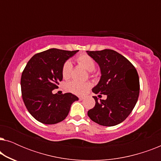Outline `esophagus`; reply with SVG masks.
<instances>
[{
	"instance_id": "obj_1",
	"label": "esophagus",
	"mask_w": 161,
	"mask_h": 161,
	"mask_svg": "<svg viewBox=\"0 0 161 161\" xmlns=\"http://www.w3.org/2000/svg\"><path fill=\"white\" fill-rule=\"evenodd\" d=\"M84 98H85L84 97H82V96L79 97V100H83V99H84Z\"/></svg>"
}]
</instances>
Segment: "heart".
Segmentation results:
<instances>
[{
    "mask_svg": "<svg viewBox=\"0 0 161 161\" xmlns=\"http://www.w3.org/2000/svg\"><path fill=\"white\" fill-rule=\"evenodd\" d=\"M75 60L79 65L82 66L88 71H92L91 72H92L95 69V61L89 55L86 53L80 54L76 57ZM72 66L70 61H65L61 68V75L63 78L65 80L69 79L72 75ZM91 86V83L89 82H78V81L72 80L67 83L66 89L68 92L76 95H82L90 89Z\"/></svg>",
    "mask_w": 161,
    "mask_h": 161,
    "instance_id": "heart-1",
    "label": "heart"
}]
</instances>
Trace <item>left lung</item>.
<instances>
[{
	"mask_svg": "<svg viewBox=\"0 0 161 161\" xmlns=\"http://www.w3.org/2000/svg\"><path fill=\"white\" fill-rule=\"evenodd\" d=\"M86 52L100 66L102 75L92 92L107 95L106 100H100L93 97L95 105L88 111V116L103 126L119 124L130 115L137 103L140 89L137 70L130 61L115 50Z\"/></svg>",
	"mask_w": 161,
	"mask_h": 161,
	"instance_id": "obj_1",
	"label": "left lung"
}]
</instances>
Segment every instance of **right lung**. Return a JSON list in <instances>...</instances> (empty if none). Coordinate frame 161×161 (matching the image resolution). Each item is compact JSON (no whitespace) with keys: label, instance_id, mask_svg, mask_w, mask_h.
Masks as SVG:
<instances>
[{"label":"right lung","instance_id":"right-lung-1","mask_svg":"<svg viewBox=\"0 0 161 161\" xmlns=\"http://www.w3.org/2000/svg\"><path fill=\"white\" fill-rule=\"evenodd\" d=\"M78 51L52 48L28 61L21 76L22 97L35 119L46 125L60 122L67 116L72 103L78 100L71 93L58 95L52 92L62 80L64 63Z\"/></svg>","mask_w":161,"mask_h":161}]
</instances>
